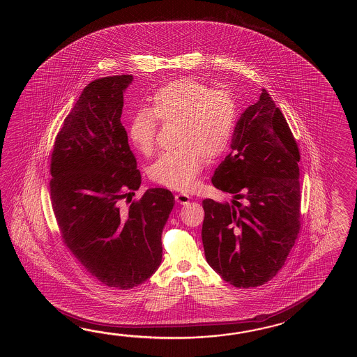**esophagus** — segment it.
<instances>
[{
  "instance_id": "34e87169",
  "label": "esophagus",
  "mask_w": 357,
  "mask_h": 357,
  "mask_svg": "<svg viewBox=\"0 0 357 357\" xmlns=\"http://www.w3.org/2000/svg\"><path fill=\"white\" fill-rule=\"evenodd\" d=\"M176 202L178 204H188L190 202V197L188 194H176L175 195Z\"/></svg>"
}]
</instances>
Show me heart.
Here are the masks:
<instances>
[{"label": "heart", "instance_id": "obj_1", "mask_svg": "<svg viewBox=\"0 0 357 357\" xmlns=\"http://www.w3.org/2000/svg\"><path fill=\"white\" fill-rule=\"evenodd\" d=\"M152 109L140 108L129 125L131 144L152 154L158 121L177 123V151L165 153L153 165V180L169 189L188 191L206 160L226 152L235 129L237 105L231 93L211 91L205 84L183 77L154 93Z\"/></svg>", "mask_w": 357, "mask_h": 357}]
</instances>
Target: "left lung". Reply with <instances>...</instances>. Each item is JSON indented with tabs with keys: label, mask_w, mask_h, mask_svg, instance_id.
<instances>
[{
	"label": "left lung",
	"mask_w": 357,
	"mask_h": 357,
	"mask_svg": "<svg viewBox=\"0 0 357 357\" xmlns=\"http://www.w3.org/2000/svg\"><path fill=\"white\" fill-rule=\"evenodd\" d=\"M298 162L289 123L261 89L240 116L231 153L212 177L231 202L203 200L205 258L229 284L261 286L284 264L300 231Z\"/></svg>",
	"instance_id": "obj_1"
}]
</instances>
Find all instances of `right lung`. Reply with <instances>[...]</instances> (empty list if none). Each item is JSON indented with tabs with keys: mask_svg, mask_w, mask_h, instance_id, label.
Returning a JSON list of instances; mask_svg holds the SVG:
<instances>
[{
	"mask_svg": "<svg viewBox=\"0 0 357 357\" xmlns=\"http://www.w3.org/2000/svg\"><path fill=\"white\" fill-rule=\"evenodd\" d=\"M132 80L107 76L88 84L51 157V200L63 243L86 272L119 289L155 273L162 231L175 205L169 190L155 188L122 209V200L142 183L121 123L123 93Z\"/></svg>",
	"mask_w": 357,
	"mask_h": 357,
	"instance_id": "obj_1",
	"label": "right lung"
}]
</instances>
